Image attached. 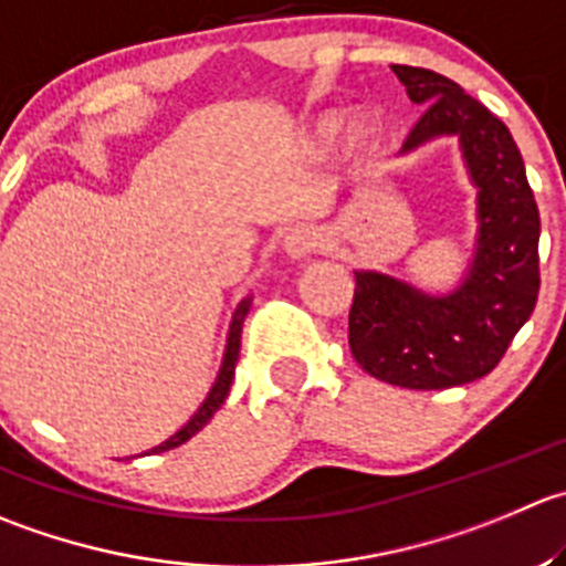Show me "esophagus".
Wrapping results in <instances>:
<instances>
[{"label":"esophagus","mask_w":566,"mask_h":566,"mask_svg":"<svg viewBox=\"0 0 566 566\" xmlns=\"http://www.w3.org/2000/svg\"><path fill=\"white\" fill-rule=\"evenodd\" d=\"M317 245H321V234H317L315 229L295 227L290 229L287 238H284V254H287L290 260H304V256H310Z\"/></svg>","instance_id":"34e87169"}]
</instances>
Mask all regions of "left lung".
I'll use <instances>...</instances> for the list:
<instances>
[{
	"instance_id": "8db88e82",
	"label": "left lung",
	"mask_w": 566,
	"mask_h": 566,
	"mask_svg": "<svg viewBox=\"0 0 566 566\" xmlns=\"http://www.w3.org/2000/svg\"><path fill=\"white\" fill-rule=\"evenodd\" d=\"M426 104L403 151L457 135L479 188V243L451 295H426L376 271L356 273L348 345L361 370L395 387L448 389L495 370L539 295V210L512 132L448 76L392 65Z\"/></svg>"
}]
</instances>
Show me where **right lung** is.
Wrapping results in <instances>:
<instances>
[{"instance_id":"add662e5","label":"right lung","mask_w":566,"mask_h":566,"mask_svg":"<svg viewBox=\"0 0 566 566\" xmlns=\"http://www.w3.org/2000/svg\"><path fill=\"white\" fill-rule=\"evenodd\" d=\"M249 310H251V298H243L238 304V310H234L232 326H229L227 354H223L221 373H218L216 387L210 389V395H207L205 403L199 406V411H196V415L190 417L188 422H185V426L177 431V434L168 437V440L163 442V446L151 448V453H163V451H171V448L185 446V442H188L193 434H199V431L205 429L207 422L212 420V415H216V411L221 409V403H223V400H227V395H229V387H232L234 365H238V356H240V334H243V321H245V315H249Z\"/></svg>"}]
</instances>
